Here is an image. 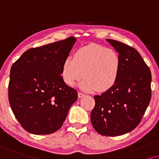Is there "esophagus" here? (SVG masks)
Here are the masks:
<instances>
[{
  "instance_id": "34e87169",
  "label": "esophagus",
  "mask_w": 159,
  "mask_h": 159,
  "mask_svg": "<svg viewBox=\"0 0 159 159\" xmlns=\"http://www.w3.org/2000/svg\"><path fill=\"white\" fill-rule=\"evenodd\" d=\"M78 97H80V98H81V97H84L85 96V94H84V93H82V92H78Z\"/></svg>"
}]
</instances>
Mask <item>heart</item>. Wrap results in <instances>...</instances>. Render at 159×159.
I'll return each instance as SVG.
<instances>
[{
  "mask_svg": "<svg viewBox=\"0 0 159 159\" xmlns=\"http://www.w3.org/2000/svg\"><path fill=\"white\" fill-rule=\"evenodd\" d=\"M120 71V58L115 51L97 44L79 48L73 58L67 57L62 67V78L73 86L82 79L80 87L84 91L105 92L117 81Z\"/></svg>",
  "mask_w": 159,
  "mask_h": 159,
  "instance_id": "obj_1",
  "label": "heart"
}]
</instances>
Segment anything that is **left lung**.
Masks as SVG:
<instances>
[{"mask_svg": "<svg viewBox=\"0 0 159 159\" xmlns=\"http://www.w3.org/2000/svg\"><path fill=\"white\" fill-rule=\"evenodd\" d=\"M118 53L120 71L116 84L95 95L91 122L99 134L119 136L138 126L151 98V73L133 47L106 39Z\"/></svg>", "mask_w": 159, "mask_h": 159, "instance_id": "1", "label": "left lung"}]
</instances>
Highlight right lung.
Returning a JSON list of instances; mask_svg holds the SVG:
<instances>
[{
	"instance_id": "1",
	"label": "right lung",
	"mask_w": 159,
	"mask_h": 159,
	"mask_svg": "<svg viewBox=\"0 0 159 159\" xmlns=\"http://www.w3.org/2000/svg\"><path fill=\"white\" fill-rule=\"evenodd\" d=\"M75 41V38L70 37L30 48L11 66L8 100L16 118L28 132H57L77 100L76 90L61 75L63 62Z\"/></svg>"
}]
</instances>
